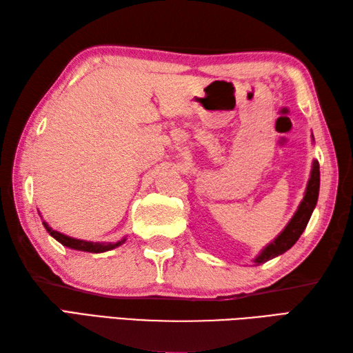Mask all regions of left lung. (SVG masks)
Returning a JSON list of instances; mask_svg holds the SVG:
<instances>
[{
  "mask_svg": "<svg viewBox=\"0 0 353 353\" xmlns=\"http://www.w3.org/2000/svg\"><path fill=\"white\" fill-rule=\"evenodd\" d=\"M319 190H320V165L317 161H314L311 177L308 181V186H306V192L302 203L299 205V209L296 211L294 216H292L291 221L287 224V228L281 232V235L277 236L272 244H268L265 249L261 252L259 256H256V259H254L256 265L264 264V262H267L268 259L279 256V254L285 253L296 244L297 239L303 234L306 224H308L311 219L314 208L317 205Z\"/></svg>",
  "mask_w": 353,
  "mask_h": 353,
  "instance_id": "8db88e82",
  "label": "left lung"
}]
</instances>
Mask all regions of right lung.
I'll return each instance as SVG.
<instances>
[{"label":"right lung","instance_id":"right-lung-1","mask_svg":"<svg viewBox=\"0 0 353 353\" xmlns=\"http://www.w3.org/2000/svg\"><path fill=\"white\" fill-rule=\"evenodd\" d=\"M43 226H45V229H47L48 234H50L52 238H56L59 243L63 244L65 247H70V249H74V250H80V252H89V253H103V252H108V250L115 249V247L121 245V244L125 241V238H124V239H121V241H118V243H108V244H106V243H91V241H81V239H76V238L66 236V235L61 234V232H56V230H52V229L50 228V224H48V223H45V221H43Z\"/></svg>","mask_w":353,"mask_h":353}]
</instances>
